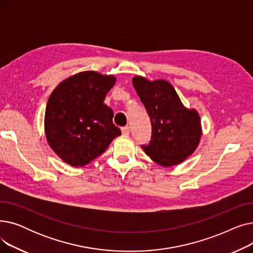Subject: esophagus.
Segmentation results:
<instances>
[{"label": "esophagus", "instance_id": "34e87169", "mask_svg": "<svg viewBox=\"0 0 253 253\" xmlns=\"http://www.w3.org/2000/svg\"><path fill=\"white\" fill-rule=\"evenodd\" d=\"M122 134L123 135H129L130 133V130H129V127L128 126H125V127H122Z\"/></svg>", "mask_w": 253, "mask_h": 253}]
</instances>
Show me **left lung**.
Instances as JSON below:
<instances>
[{
	"label": "left lung",
	"instance_id": "1",
	"mask_svg": "<svg viewBox=\"0 0 253 253\" xmlns=\"http://www.w3.org/2000/svg\"><path fill=\"white\" fill-rule=\"evenodd\" d=\"M132 84L152 123V139L149 145H142L143 151L164 167L182 163L201 140L203 132L198 111L185 108L166 80L151 81L135 76Z\"/></svg>",
	"mask_w": 253,
	"mask_h": 253
}]
</instances>
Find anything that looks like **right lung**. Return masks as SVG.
<instances>
[{"mask_svg": "<svg viewBox=\"0 0 253 253\" xmlns=\"http://www.w3.org/2000/svg\"><path fill=\"white\" fill-rule=\"evenodd\" d=\"M113 75L85 71L60 82L48 99L44 127L49 147L73 167H83L101 155L121 130L104 104L115 85Z\"/></svg>", "mask_w": 253, "mask_h": 253, "instance_id": "obj_1", "label": "right lung"}]
</instances>
